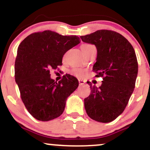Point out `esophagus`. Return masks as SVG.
Returning <instances> with one entry per match:
<instances>
[{"label": "esophagus", "instance_id": "34e87169", "mask_svg": "<svg viewBox=\"0 0 150 150\" xmlns=\"http://www.w3.org/2000/svg\"><path fill=\"white\" fill-rule=\"evenodd\" d=\"M85 83V82L82 80H79V85H83Z\"/></svg>", "mask_w": 150, "mask_h": 150}]
</instances>
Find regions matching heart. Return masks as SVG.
I'll list each match as a JSON object with an SVG mask.
<instances>
[{
	"label": "heart",
	"mask_w": 150,
	"mask_h": 150,
	"mask_svg": "<svg viewBox=\"0 0 150 150\" xmlns=\"http://www.w3.org/2000/svg\"><path fill=\"white\" fill-rule=\"evenodd\" d=\"M92 46H94L92 45V44H82V45H81L80 48H81V50H82V51L84 53L86 51H87L89 48L92 47ZM71 73H73L74 75H75V76H77L78 77H82L84 75H85V70L82 69V68H73L71 70Z\"/></svg>",
	"instance_id": "1"
}]
</instances>
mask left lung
Returning a JSON list of instances; mask_svg holds the SVG:
<instances>
[{
  "label": "left lung",
  "instance_id": "obj_1",
  "mask_svg": "<svg viewBox=\"0 0 150 150\" xmlns=\"http://www.w3.org/2000/svg\"><path fill=\"white\" fill-rule=\"evenodd\" d=\"M80 38L97 47L93 71L95 77L103 78L99 87L89 82L86 112L96 121L109 123L123 112L135 88L138 72L135 50L123 35L112 30H97Z\"/></svg>",
  "mask_w": 150,
  "mask_h": 150
}]
</instances>
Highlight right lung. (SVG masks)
<instances>
[{"mask_svg":"<svg viewBox=\"0 0 150 150\" xmlns=\"http://www.w3.org/2000/svg\"><path fill=\"white\" fill-rule=\"evenodd\" d=\"M80 44L77 36H63L51 30L34 32L20 43L15 63V78L22 102L29 113L41 121L58 118L66 99L77 88L76 77L63 75L58 82L50 70L62 65L68 50Z\"/></svg>","mask_w":150,"mask_h":150,"instance_id":"obj_1","label":"right lung"}]
</instances>
